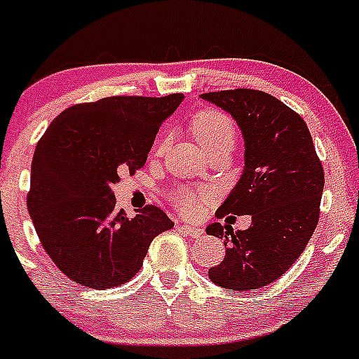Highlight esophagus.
<instances>
[{"mask_svg": "<svg viewBox=\"0 0 359 359\" xmlns=\"http://www.w3.org/2000/svg\"><path fill=\"white\" fill-rule=\"evenodd\" d=\"M181 230L184 231L188 236H191V238H201L202 235H204V230L198 226H191V224H180Z\"/></svg>", "mask_w": 359, "mask_h": 359, "instance_id": "34e87169", "label": "esophagus"}]
</instances>
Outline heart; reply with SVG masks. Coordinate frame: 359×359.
I'll use <instances>...</instances> for the list:
<instances>
[{
    "label": "heart",
    "instance_id": "1",
    "mask_svg": "<svg viewBox=\"0 0 359 359\" xmlns=\"http://www.w3.org/2000/svg\"><path fill=\"white\" fill-rule=\"evenodd\" d=\"M190 129L198 145L205 150L207 155L221 149H233L236 143V128L233 121L217 110H202L195 114L190 123ZM165 140H161L158 149H164ZM202 195L191 190H180L175 194V204L180 212L194 214L201 204Z\"/></svg>",
    "mask_w": 359,
    "mask_h": 359
}]
</instances>
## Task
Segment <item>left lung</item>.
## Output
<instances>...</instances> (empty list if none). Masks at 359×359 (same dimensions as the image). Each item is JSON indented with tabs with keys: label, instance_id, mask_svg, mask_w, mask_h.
<instances>
[{
	"label": "left lung",
	"instance_id": "8db88e82",
	"mask_svg": "<svg viewBox=\"0 0 359 359\" xmlns=\"http://www.w3.org/2000/svg\"><path fill=\"white\" fill-rule=\"evenodd\" d=\"M201 97L233 117L245 143L242 176L216 216L252 217L247 230L207 226V235L224 238L226 249L209 278L223 289H261L278 280L308 245L320 217L323 168L308 126L278 98L245 88Z\"/></svg>",
	"mask_w": 359,
	"mask_h": 359
}]
</instances>
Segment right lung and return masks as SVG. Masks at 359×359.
I'll list each match as a JSON object with an SVG mask.
<instances>
[{
  "mask_svg": "<svg viewBox=\"0 0 359 359\" xmlns=\"http://www.w3.org/2000/svg\"><path fill=\"white\" fill-rule=\"evenodd\" d=\"M183 95L109 97L65 109L48 126L31 165L27 209L43 249L64 275L112 289L142 268L158 233L175 226L155 205L128 217L112 184L143 168L162 123Z\"/></svg>",
  "mask_w": 359,
  "mask_h": 359,
  "instance_id": "1",
  "label": "right lung"
}]
</instances>
